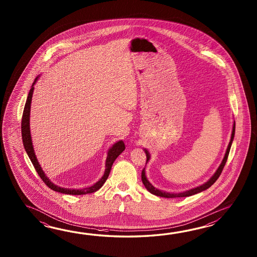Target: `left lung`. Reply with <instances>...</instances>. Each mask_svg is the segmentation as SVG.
I'll use <instances>...</instances> for the list:
<instances>
[{"instance_id":"8db88e82","label":"left lung","mask_w":257,"mask_h":257,"mask_svg":"<svg viewBox=\"0 0 257 257\" xmlns=\"http://www.w3.org/2000/svg\"><path fill=\"white\" fill-rule=\"evenodd\" d=\"M234 134L235 122L234 124H233V127H232V133H231L230 142H229V146L227 148V151H226V153H225V156H224L222 163L220 164L219 167H218V170H217V172L214 174L213 176H212V177H211V178H210L207 183H205L204 185H202V186H198V187H196V188H193V189H190V190H188V191L179 193V194H170L168 192L161 191V190H159V189H156V188H155V187H154V186H153V185H152V184L147 180L146 175H145V168H143L142 172V183H143V185H144L145 187L147 188L148 191L151 192V193L153 194V195H156V196H158V197H167V198H176V197L178 198V197H189V196H193V195H195V194L200 193V192H202L204 191V190H206V189H208V187H210V186L213 185L214 183H215L216 181L218 180L219 175H220L221 172H222V170H223L224 166H225V164H226V162H227V160H228L229 150H230V147H231V143H232V141H233ZM145 153H146V157H147V161H146V164H147L148 161L150 160V153H149L147 150H145Z\"/></svg>"}]
</instances>
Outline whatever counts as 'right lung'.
Here are the masks:
<instances>
[{"mask_svg": "<svg viewBox=\"0 0 257 257\" xmlns=\"http://www.w3.org/2000/svg\"><path fill=\"white\" fill-rule=\"evenodd\" d=\"M38 78L39 77H37L35 79V82H33L32 87H31L30 91H29V93H28V99H27V102H26V104H25V108H24V112H23L22 123H21L23 144H24V147H25L26 152L28 153V157L31 160L35 169L37 171V173L39 174V177L42 179V181L47 186H49L50 189H52L54 191L62 193V194H67V195H85V194H90V193L97 191L98 189L102 187V186L104 184V182L107 179V177H108V175L110 174V170L112 168V165L114 164L115 159L117 158V156L125 150L124 142H122V141L116 142V143L113 145V147L111 148L109 151H108L107 158H106V162H105V171H104V175L93 186L87 187V188H83V189H68V188H62V187H60V186H55L54 184L51 183L49 180V178L44 174L43 171H42L40 165H39V162H38L37 157H36L35 153H34L32 140H31V136H30V127H29L30 106H31V101H32V96H33L34 84L38 81Z\"/></svg>", "mask_w": 257, "mask_h": 257, "instance_id": "add662e5", "label": "right lung"}]
</instances>
